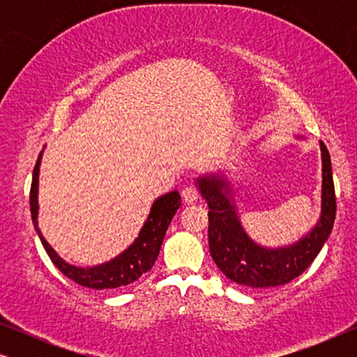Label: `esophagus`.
Returning a JSON list of instances; mask_svg holds the SVG:
<instances>
[{
    "instance_id": "obj_1",
    "label": "esophagus",
    "mask_w": 357,
    "mask_h": 357,
    "mask_svg": "<svg viewBox=\"0 0 357 357\" xmlns=\"http://www.w3.org/2000/svg\"><path fill=\"white\" fill-rule=\"evenodd\" d=\"M182 195H183V202L187 203V204H193V203H197V202H198V198H199L198 190L195 188V187H192V185H190V187H185V188H183V192H182Z\"/></svg>"
}]
</instances>
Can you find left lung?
I'll return each instance as SVG.
<instances>
[{
    "label": "left lung",
    "mask_w": 357,
    "mask_h": 357,
    "mask_svg": "<svg viewBox=\"0 0 357 357\" xmlns=\"http://www.w3.org/2000/svg\"><path fill=\"white\" fill-rule=\"evenodd\" d=\"M319 144L321 153L319 221L301 238L287 245L266 247L248 236L238 216L229 175L202 174L195 180L209 208V252L219 270L231 281L257 289L287 284L310 266L328 241L335 222L336 198L330 153L321 141Z\"/></svg>",
    "instance_id": "8db88e82"
}]
</instances>
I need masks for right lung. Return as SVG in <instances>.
Segmentation results:
<instances>
[{
	"label": "right lung",
	"instance_id": "1",
	"mask_svg": "<svg viewBox=\"0 0 357 357\" xmlns=\"http://www.w3.org/2000/svg\"><path fill=\"white\" fill-rule=\"evenodd\" d=\"M42 154L43 151L38 155L32 174L31 214L36 232L40 237L42 245L48 253V257H50L53 265L70 280L84 287H91V289H115V287L131 284V282L139 280L141 275L148 273L158 260L169 224L172 222L175 213L182 206V198H180L177 190L162 195L151 204L149 214L146 218L143 227H141L138 237L123 252H120L119 255L109 261L99 263V265L76 266L63 260L53 250L50 243L43 238L40 229H38V174H40Z\"/></svg>",
	"mask_w": 357,
	"mask_h": 357
}]
</instances>
